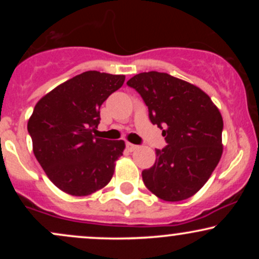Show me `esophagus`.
Returning <instances> with one entry per match:
<instances>
[{"label":"esophagus","mask_w":259,"mask_h":259,"mask_svg":"<svg viewBox=\"0 0 259 259\" xmlns=\"http://www.w3.org/2000/svg\"><path fill=\"white\" fill-rule=\"evenodd\" d=\"M126 148H127V151H130V152H133V151L138 150L139 146H138V145H134V144H130V142H127V144H126Z\"/></svg>","instance_id":"esophagus-1"}]
</instances>
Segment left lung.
Wrapping results in <instances>:
<instances>
[{
    "mask_svg": "<svg viewBox=\"0 0 259 259\" xmlns=\"http://www.w3.org/2000/svg\"><path fill=\"white\" fill-rule=\"evenodd\" d=\"M141 95L152 124L163 129L168 146L142 180L163 201L186 200L200 191L223 153V118L218 107L194 84L167 73L148 72L126 82Z\"/></svg>",
    "mask_w": 259,
    "mask_h": 259,
    "instance_id": "left-lung-1",
    "label": "left lung"
}]
</instances>
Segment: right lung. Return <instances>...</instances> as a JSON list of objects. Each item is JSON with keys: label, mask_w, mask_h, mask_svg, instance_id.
<instances>
[{"label": "right lung", "mask_w": 259, "mask_h": 259, "mask_svg": "<svg viewBox=\"0 0 259 259\" xmlns=\"http://www.w3.org/2000/svg\"><path fill=\"white\" fill-rule=\"evenodd\" d=\"M124 80L125 75L89 70L58 85L35 106L28 121L32 151L65 194L89 196L111 181L125 142L95 134L101 106Z\"/></svg>", "instance_id": "1"}]
</instances>
